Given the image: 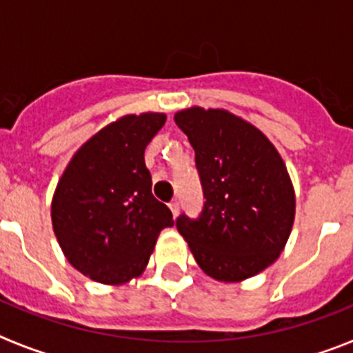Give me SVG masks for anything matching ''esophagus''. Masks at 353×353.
Masks as SVG:
<instances>
[{
  "instance_id": "1",
  "label": "esophagus",
  "mask_w": 353,
  "mask_h": 353,
  "mask_svg": "<svg viewBox=\"0 0 353 353\" xmlns=\"http://www.w3.org/2000/svg\"><path fill=\"white\" fill-rule=\"evenodd\" d=\"M170 210H171V214H173L174 217H176V215H179V210H180V203H179V201H171V203H170Z\"/></svg>"
}]
</instances>
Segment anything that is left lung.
Returning a JSON list of instances; mask_svg holds the SVG:
<instances>
[{
    "mask_svg": "<svg viewBox=\"0 0 353 353\" xmlns=\"http://www.w3.org/2000/svg\"><path fill=\"white\" fill-rule=\"evenodd\" d=\"M196 152L205 205L176 228L199 269L221 283L256 276L279 258L295 219V191L270 139L228 109L174 114Z\"/></svg>",
    "mask_w": 353,
    "mask_h": 353,
    "instance_id": "1",
    "label": "left lung"
}]
</instances>
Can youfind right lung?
I'll return each instance as SVG.
<instances>
[{
    "mask_svg": "<svg viewBox=\"0 0 353 353\" xmlns=\"http://www.w3.org/2000/svg\"><path fill=\"white\" fill-rule=\"evenodd\" d=\"M164 113L125 114L77 148L51 201L52 230L65 258L102 285L141 276L173 215L152 194L145 148Z\"/></svg>",
    "mask_w": 353,
    "mask_h": 353,
    "instance_id": "add662e5",
    "label": "right lung"
}]
</instances>
